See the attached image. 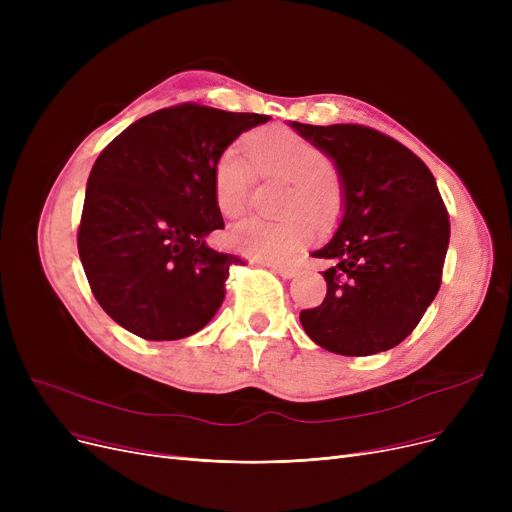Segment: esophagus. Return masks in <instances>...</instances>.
<instances>
[{
    "instance_id": "obj_1",
    "label": "esophagus",
    "mask_w": 512,
    "mask_h": 512,
    "mask_svg": "<svg viewBox=\"0 0 512 512\" xmlns=\"http://www.w3.org/2000/svg\"><path fill=\"white\" fill-rule=\"evenodd\" d=\"M272 270H274L276 274H280L282 278H294V274H297V267L286 265V263H274Z\"/></svg>"
}]
</instances>
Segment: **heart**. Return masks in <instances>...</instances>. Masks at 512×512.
Returning a JSON list of instances; mask_svg holds the SVG:
<instances>
[{"label": "heart", "mask_w": 512, "mask_h": 512, "mask_svg": "<svg viewBox=\"0 0 512 512\" xmlns=\"http://www.w3.org/2000/svg\"><path fill=\"white\" fill-rule=\"evenodd\" d=\"M249 151L261 176L288 182L282 193V220L251 218L228 234L232 249L267 263L288 261L311 238L313 220L328 222L340 209L342 186L328 168V157L313 141L290 128H267L251 134ZM255 168L238 145L226 147L213 164V197L226 218H240L251 205Z\"/></svg>", "instance_id": "heart-1"}]
</instances>
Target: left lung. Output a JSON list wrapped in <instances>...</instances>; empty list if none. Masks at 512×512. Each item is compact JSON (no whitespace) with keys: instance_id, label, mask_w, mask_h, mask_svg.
<instances>
[{"instance_id":"obj_1","label":"left lung","mask_w":512,"mask_h":512,"mask_svg":"<svg viewBox=\"0 0 512 512\" xmlns=\"http://www.w3.org/2000/svg\"><path fill=\"white\" fill-rule=\"evenodd\" d=\"M338 170L344 213L328 245V292L301 311L307 336L330 353L367 357L405 340L436 299L450 220L434 174L405 145L361 124H290Z\"/></svg>"}]
</instances>
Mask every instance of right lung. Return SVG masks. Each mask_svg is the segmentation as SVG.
I'll use <instances>...</instances> for the list:
<instances>
[{
	"label": "right lung",
	"mask_w": 512,
	"mask_h": 512,
	"mask_svg": "<svg viewBox=\"0 0 512 512\" xmlns=\"http://www.w3.org/2000/svg\"><path fill=\"white\" fill-rule=\"evenodd\" d=\"M263 114L199 103L153 112L107 145L87 182L78 255L93 297L124 330L178 340L218 313L232 265L205 236L222 230L213 164Z\"/></svg>",
	"instance_id": "1"
}]
</instances>
